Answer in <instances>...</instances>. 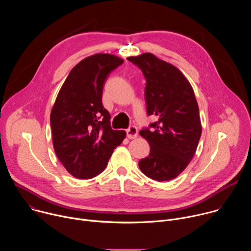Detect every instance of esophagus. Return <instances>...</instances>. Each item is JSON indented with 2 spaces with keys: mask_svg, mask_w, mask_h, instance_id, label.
<instances>
[{
  "mask_svg": "<svg viewBox=\"0 0 251 251\" xmlns=\"http://www.w3.org/2000/svg\"><path fill=\"white\" fill-rule=\"evenodd\" d=\"M126 133H127V137H128L129 139H135V138H137V136H138V129H137L136 126H130V127L127 129Z\"/></svg>",
  "mask_w": 251,
  "mask_h": 251,
  "instance_id": "34e87169",
  "label": "esophagus"
}]
</instances>
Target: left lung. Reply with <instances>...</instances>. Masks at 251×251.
Listing matches in <instances>:
<instances>
[{
    "label": "left lung",
    "instance_id": "obj_1",
    "mask_svg": "<svg viewBox=\"0 0 251 251\" xmlns=\"http://www.w3.org/2000/svg\"><path fill=\"white\" fill-rule=\"evenodd\" d=\"M146 78L148 115L158 120L140 135L150 145L148 157L139 161L143 174L158 182L176 177L193 159L201 135L198 102L192 85L176 66L152 53L130 56Z\"/></svg>",
    "mask_w": 251,
    "mask_h": 251
}]
</instances>
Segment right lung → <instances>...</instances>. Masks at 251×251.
<instances>
[{
  "label": "right lung",
  "instance_id": "add662e5",
  "mask_svg": "<svg viewBox=\"0 0 251 251\" xmlns=\"http://www.w3.org/2000/svg\"><path fill=\"white\" fill-rule=\"evenodd\" d=\"M109 53H96L77 63L62 84L50 113L54 152L66 171L91 178L104 171L126 132L113 130L102 104L104 83L123 63Z\"/></svg>",
  "mask_w": 251,
  "mask_h": 251
}]
</instances>
